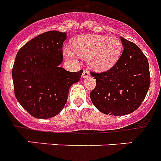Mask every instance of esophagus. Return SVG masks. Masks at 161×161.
<instances>
[{
    "instance_id": "34e87169",
    "label": "esophagus",
    "mask_w": 161,
    "mask_h": 161,
    "mask_svg": "<svg viewBox=\"0 0 161 161\" xmlns=\"http://www.w3.org/2000/svg\"><path fill=\"white\" fill-rule=\"evenodd\" d=\"M90 76L89 71L87 69H84L83 72V78H87Z\"/></svg>"
}]
</instances>
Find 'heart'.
<instances>
[{"label": "heart", "instance_id": "1", "mask_svg": "<svg viewBox=\"0 0 161 161\" xmlns=\"http://www.w3.org/2000/svg\"><path fill=\"white\" fill-rule=\"evenodd\" d=\"M122 45L118 38L103 35H82L73 42V50L77 55L87 58L91 67L97 71H105L117 62ZM74 52L70 48L64 49L65 58L74 60Z\"/></svg>", "mask_w": 161, "mask_h": 161}]
</instances>
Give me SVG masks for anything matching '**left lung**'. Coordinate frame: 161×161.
I'll return each instance as SVG.
<instances>
[{
	"label": "left lung",
	"instance_id": "8db88e82",
	"mask_svg": "<svg viewBox=\"0 0 161 161\" xmlns=\"http://www.w3.org/2000/svg\"><path fill=\"white\" fill-rule=\"evenodd\" d=\"M123 52L108 71L91 75L96 87L90 93L92 103L107 115L122 116L135 112L144 101L151 78L148 59L139 47L121 37Z\"/></svg>",
	"mask_w": 161,
	"mask_h": 161
}]
</instances>
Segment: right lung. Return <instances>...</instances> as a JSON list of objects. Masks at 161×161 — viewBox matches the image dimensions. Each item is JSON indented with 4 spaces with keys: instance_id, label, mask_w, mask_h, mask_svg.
<instances>
[{
    "instance_id": "right-lung-1",
    "label": "right lung",
    "mask_w": 161,
    "mask_h": 161,
    "mask_svg": "<svg viewBox=\"0 0 161 161\" xmlns=\"http://www.w3.org/2000/svg\"><path fill=\"white\" fill-rule=\"evenodd\" d=\"M66 38L65 32L48 31L26 43L16 54L12 69L15 97L35 118L58 115L70 87L80 80L82 70L69 72L59 66Z\"/></svg>"
}]
</instances>
